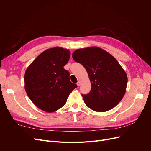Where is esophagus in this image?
<instances>
[{"mask_svg": "<svg viewBox=\"0 0 151 151\" xmlns=\"http://www.w3.org/2000/svg\"><path fill=\"white\" fill-rule=\"evenodd\" d=\"M81 82L80 81H78V83H77V86H80L81 85Z\"/></svg>", "mask_w": 151, "mask_h": 151, "instance_id": "esophagus-1", "label": "esophagus"}]
</instances>
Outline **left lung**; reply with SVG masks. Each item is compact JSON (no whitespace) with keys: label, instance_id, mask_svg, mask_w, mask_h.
Instances as JSON below:
<instances>
[{"label":"left lung","instance_id":"left-lung-1","mask_svg":"<svg viewBox=\"0 0 151 151\" xmlns=\"http://www.w3.org/2000/svg\"><path fill=\"white\" fill-rule=\"evenodd\" d=\"M72 58L88 71L91 91L82 94L85 104L91 109L104 112L115 107L124 96L127 76L113 55L98 47L74 51Z\"/></svg>","mask_w":151,"mask_h":151}]
</instances>
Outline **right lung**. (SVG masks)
I'll use <instances>...</instances> for the list:
<instances>
[{
    "label": "right lung",
    "instance_id": "add662e5",
    "mask_svg": "<svg viewBox=\"0 0 151 151\" xmlns=\"http://www.w3.org/2000/svg\"><path fill=\"white\" fill-rule=\"evenodd\" d=\"M70 56L67 49H47L26 71V92L34 104L44 111L52 113L62 108L71 91L77 88L70 81L68 71L63 68Z\"/></svg>",
    "mask_w": 151,
    "mask_h": 151
}]
</instances>
